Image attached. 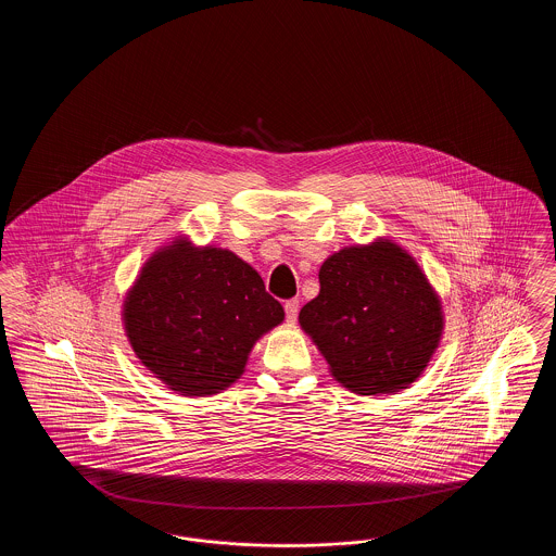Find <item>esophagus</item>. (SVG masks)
<instances>
[{
    "label": "esophagus",
    "mask_w": 556,
    "mask_h": 556,
    "mask_svg": "<svg viewBox=\"0 0 556 556\" xmlns=\"http://www.w3.org/2000/svg\"><path fill=\"white\" fill-rule=\"evenodd\" d=\"M298 311H300V300H298V298H291V300L286 302V318H288L290 323H295Z\"/></svg>",
    "instance_id": "esophagus-1"
}]
</instances>
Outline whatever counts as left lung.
I'll list each match as a JSON object with an SVG mask.
<instances>
[{"mask_svg":"<svg viewBox=\"0 0 556 556\" xmlns=\"http://www.w3.org/2000/svg\"><path fill=\"white\" fill-rule=\"evenodd\" d=\"M318 283L300 325L333 377L363 396L408 388L444 329L440 300L419 265L386 239L336 252L320 266Z\"/></svg>","mask_w":556,"mask_h":556,"instance_id":"obj_1","label":"left lung"}]
</instances>
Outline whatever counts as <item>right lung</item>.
Wrapping results in <instances>:
<instances>
[{
	"label": "right lung",
	"instance_id": "obj_1",
	"mask_svg": "<svg viewBox=\"0 0 556 556\" xmlns=\"http://www.w3.org/2000/svg\"><path fill=\"white\" fill-rule=\"evenodd\" d=\"M283 317L252 266L184 239L146 263L125 302L135 354L184 396H211L238 381L252 345Z\"/></svg>",
	"mask_w": 556,
	"mask_h": 556
}]
</instances>
